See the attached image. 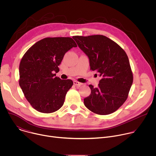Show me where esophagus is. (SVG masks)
Returning a JSON list of instances; mask_svg holds the SVG:
<instances>
[{"instance_id":"esophagus-1","label":"esophagus","mask_w":156,"mask_h":156,"mask_svg":"<svg viewBox=\"0 0 156 156\" xmlns=\"http://www.w3.org/2000/svg\"><path fill=\"white\" fill-rule=\"evenodd\" d=\"M73 84L75 85V86H81L83 84L77 81H73Z\"/></svg>"}]
</instances>
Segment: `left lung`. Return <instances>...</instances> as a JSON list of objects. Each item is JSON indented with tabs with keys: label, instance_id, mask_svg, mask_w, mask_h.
Wrapping results in <instances>:
<instances>
[{
	"label": "left lung",
	"instance_id": "left-lung-1",
	"mask_svg": "<svg viewBox=\"0 0 156 156\" xmlns=\"http://www.w3.org/2000/svg\"><path fill=\"white\" fill-rule=\"evenodd\" d=\"M73 38L88 57L91 70L102 78L97 87L84 99V105L99 115L112 114L128 98L133 77L128 57L118 44L103 35L75 36Z\"/></svg>",
	"mask_w": 156,
	"mask_h": 156
}]
</instances>
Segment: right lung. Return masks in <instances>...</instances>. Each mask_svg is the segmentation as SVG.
Masks as SVG:
<instances>
[{
    "mask_svg": "<svg viewBox=\"0 0 156 156\" xmlns=\"http://www.w3.org/2000/svg\"><path fill=\"white\" fill-rule=\"evenodd\" d=\"M77 47L69 37H46L36 42L22 57L19 84L31 106L42 113H52L63 105L73 83L61 80L55 73L65 53Z\"/></svg>",
    "mask_w": 156,
    "mask_h": 156,
    "instance_id": "1",
    "label": "right lung"
}]
</instances>
